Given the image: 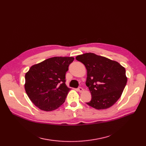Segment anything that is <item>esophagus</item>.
<instances>
[{
    "label": "esophagus",
    "instance_id": "esophagus-1",
    "mask_svg": "<svg viewBox=\"0 0 146 146\" xmlns=\"http://www.w3.org/2000/svg\"><path fill=\"white\" fill-rule=\"evenodd\" d=\"M78 90L79 92H82L83 91V89L82 87H79V88L78 89Z\"/></svg>",
    "mask_w": 146,
    "mask_h": 146
}]
</instances>
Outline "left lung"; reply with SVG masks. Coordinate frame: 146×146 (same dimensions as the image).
Masks as SVG:
<instances>
[{"label": "left lung", "mask_w": 146, "mask_h": 146, "mask_svg": "<svg viewBox=\"0 0 146 146\" xmlns=\"http://www.w3.org/2000/svg\"><path fill=\"white\" fill-rule=\"evenodd\" d=\"M76 59L87 70L86 85L92 95L86 104L96 110L109 108L121 97L127 82L125 69L117 61L88 52Z\"/></svg>", "instance_id": "left-lung-1"}]
</instances>
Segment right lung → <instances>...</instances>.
Returning a JSON list of instances; mask_svg holds the SVG:
<instances>
[{"label": "right lung", "instance_id": "right-lung-1", "mask_svg": "<svg viewBox=\"0 0 146 146\" xmlns=\"http://www.w3.org/2000/svg\"><path fill=\"white\" fill-rule=\"evenodd\" d=\"M72 57H54L31 67L25 74V89L31 102L44 111L62 105L70 91L66 85V73Z\"/></svg>", "mask_w": 146, "mask_h": 146}]
</instances>
